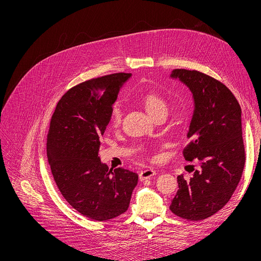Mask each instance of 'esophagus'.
Segmentation results:
<instances>
[{"mask_svg":"<svg viewBox=\"0 0 261 261\" xmlns=\"http://www.w3.org/2000/svg\"><path fill=\"white\" fill-rule=\"evenodd\" d=\"M154 175H156V172L152 169H146L144 171H141L139 173V179L140 180H146V179H150L151 177H153Z\"/></svg>","mask_w":261,"mask_h":261,"instance_id":"esophagus-1","label":"esophagus"}]
</instances>
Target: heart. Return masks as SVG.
<instances>
[{"label": "heart", "instance_id": "1", "mask_svg": "<svg viewBox=\"0 0 261 261\" xmlns=\"http://www.w3.org/2000/svg\"><path fill=\"white\" fill-rule=\"evenodd\" d=\"M143 104L147 111L155 116L160 112H168V103L162 96L157 92H148L143 98ZM122 109L118 105H113L110 110V124L118 127L122 122Z\"/></svg>", "mask_w": 261, "mask_h": 261}]
</instances>
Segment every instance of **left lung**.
<instances>
[{
	"label": "left lung",
	"instance_id": "left-lung-1",
	"mask_svg": "<svg viewBox=\"0 0 261 261\" xmlns=\"http://www.w3.org/2000/svg\"><path fill=\"white\" fill-rule=\"evenodd\" d=\"M192 90L195 113L189 125L188 144L183 148L191 179L177 177V194L170 205L175 216L203 221L221 210L238 187L246 162L242 130V109L231 90L221 81L196 69L175 68Z\"/></svg>",
	"mask_w": 261,
	"mask_h": 261
}]
</instances>
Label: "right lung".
I'll list each match as a JSON object with an SVG mask.
<instances>
[{"label":"right lung","instance_id":"add662e5","mask_svg":"<svg viewBox=\"0 0 261 261\" xmlns=\"http://www.w3.org/2000/svg\"><path fill=\"white\" fill-rule=\"evenodd\" d=\"M129 77L115 73L72 87L57 103L50 122L46 155L56 185L70 206L94 221L124 213L138 181L136 173L109 170L98 156L112 104Z\"/></svg>","mask_w":261,"mask_h":261}]
</instances>
